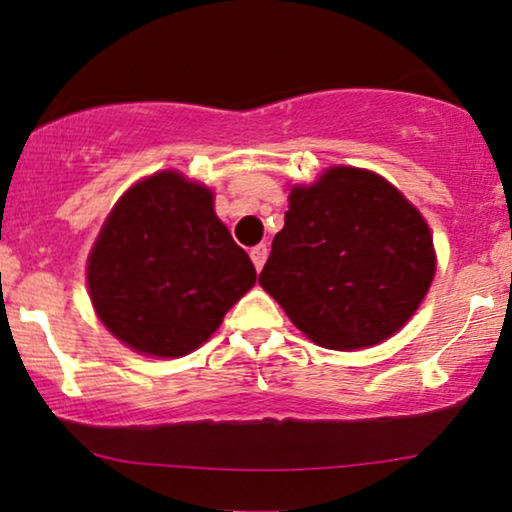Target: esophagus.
<instances>
[{
	"mask_svg": "<svg viewBox=\"0 0 512 512\" xmlns=\"http://www.w3.org/2000/svg\"><path fill=\"white\" fill-rule=\"evenodd\" d=\"M267 255H269L267 245H255V248L250 250V260H252V264H255L257 271L264 267V262H267Z\"/></svg>",
	"mask_w": 512,
	"mask_h": 512,
	"instance_id": "34e87169",
	"label": "esophagus"
}]
</instances>
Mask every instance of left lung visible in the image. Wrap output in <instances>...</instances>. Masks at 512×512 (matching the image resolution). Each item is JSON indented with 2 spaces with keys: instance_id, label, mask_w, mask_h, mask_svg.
Here are the masks:
<instances>
[{
  "instance_id": "left-lung-1",
  "label": "left lung",
  "mask_w": 512,
  "mask_h": 512,
  "mask_svg": "<svg viewBox=\"0 0 512 512\" xmlns=\"http://www.w3.org/2000/svg\"><path fill=\"white\" fill-rule=\"evenodd\" d=\"M260 286L316 345L361 349L399 331L435 278L423 215L390 181L331 167L290 189Z\"/></svg>"
}]
</instances>
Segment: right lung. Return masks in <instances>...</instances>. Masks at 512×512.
Masks as SVG:
<instances>
[{"label":"right lung","instance_id":"1","mask_svg":"<svg viewBox=\"0 0 512 512\" xmlns=\"http://www.w3.org/2000/svg\"><path fill=\"white\" fill-rule=\"evenodd\" d=\"M248 252L219 222L212 191L167 170L125 191L87 262L103 326L134 352L184 357L255 286Z\"/></svg>","mask_w":512,"mask_h":512}]
</instances>
